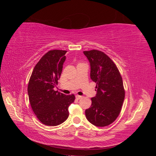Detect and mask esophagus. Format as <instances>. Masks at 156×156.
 Returning <instances> with one entry per match:
<instances>
[{
    "label": "esophagus",
    "mask_w": 156,
    "mask_h": 156,
    "mask_svg": "<svg viewBox=\"0 0 156 156\" xmlns=\"http://www.w3.org/2000/svg\"><path fill=\"white\" fill-rule=\"evenodd\" d=\"M75 98H76V99H77V100H80V99L82 98V96H79V95H76V96H75Z\"/></svg>",
    "instance_id": "34e87169"
}]
</instances>
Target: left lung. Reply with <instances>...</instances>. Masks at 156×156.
I'll list each match as a JSON object with an SVG mask.
<instances>
[{
	"label": "left lung",
	"mask_w": 156,
	"mask_h": 156,
	"mask_svg": "<svg viewBox=\"0 0 156 156\" xmlns=\"http://www.w3.org/2000/svg\"><path fill=\"white\" fill-rule=\"evenodd\" d=\"M90 64V78L96 83V95L85 111L87 120L96 126L110 125L119 116L125 98L121 75L116 64L103 52L83 51Z\"/></svg>",
	"instance_id": "obj_1"
}]
</instances>
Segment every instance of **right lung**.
Here are the masks:
<instances>
[{
	"label": "right lung",
	"instance_id": "1",
	"mask_svg": "<svg viewBox=\"0 0 156 156\" xmlns=\"http://www.w3.org/2000/svg\"><path fill=\"white\" fill-rule=\"evenodd\" d=\"M67 51L51 50L45 53L32 71L28 94L33 112L46 126H56L66 120L68 107L75 96L65 95L54 88L62 73Z\"/></svg>",
	"mask_w": 156,
	"mask_h": 156
}]
</instances>
